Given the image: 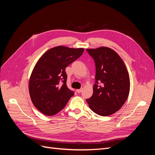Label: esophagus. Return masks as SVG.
<instances>
[{"label":"esophagus","mask_w":155,"mask_h":155,"mask_svg":"<svg viewBox=\"0 0 155 155\" xmlns=\"http://www.w3.org/2000/svg\"><path fill=\"white\" fill-rule=\"evenodd\" d=\"M82 90H83L82 88H80V89H78V90H77L76 91H77L78 93H80V92H82Z\"/></svg>","instance_id":"1"}]
</instances>
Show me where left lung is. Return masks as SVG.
Masks as SVG:
<instances>
[{"label": "left lung", "mask_w": 155, "mask_h": 155, "mask_svg": "<svg viewBox=\"0 0 155 155\" xmlns=\"http://www.w3.org/2000/svg\"><path fill=\"white\" fill-rule=\"evenodd\" d=\"M87 51L96 65L93 94L87 101L90 109L97 114L111 115L120 109L128 97V71L119 55L110 48L101 46Z\"/></svg>", "instance_id": "1"}]
</instances>
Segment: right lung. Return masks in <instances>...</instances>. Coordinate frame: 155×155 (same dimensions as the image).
I'll use <instances>...</instances> for the list:
<instances>
[{"label":"right lung","mask_w":155,"mask_h":155,"mask_svg":"<svg viewBox=\"0 0 155 155\" xmlns=\"http://www.w3.org/2000/svg\"><path fill=\"white\" fill-rule=\"evenodd\" d=\"M83 51V48L58 46L46 51L37 62L30 78L29 92L33 104L43 114L58 113L74 96L67 86L65 68Z\"/></svg>","instance_id":"add662e5"}]
</instances>
